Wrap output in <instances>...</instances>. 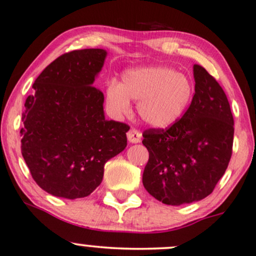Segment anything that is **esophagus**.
Here are the masks:
<instances>
[{"instance_id":"34e87169","label":"esophagus","mask_w":256,"mask_h":256,"mask_svg":"<svg viewBox=\"0 0 256 256\" xmlns=\"http://www.w3.org/2000/svg\"><path fill=\"white\" fill-rule=\"evenodd\" d=\"M128 139L130 143H139L142 140V134L140 131H138L137 128H132L128 132Z\"/></svg>"}]
</instances>
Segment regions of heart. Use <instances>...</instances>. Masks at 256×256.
Returning a JSON list of instances; mask_svg holds the SVG:
<instances>
[{
  "mask_svg": "<svg viewBox=\"0 0 256 256\" xmlns=\"http://www.w3.org/2000/svg\"><path fill=\"white\" fill-rule=\"evenodd\" d=\"M192 96L190 80L162 66L139 67L122 74V82H111L106 102L117 116L128 114L130 100L138 102L142 119L154 128H168L180 117Z\"/></svg>",
  "mask_w": 256,
  "mask_h": 256,
  "instance_id": "heart-1",
  "label": "heart"
}]
</instances>
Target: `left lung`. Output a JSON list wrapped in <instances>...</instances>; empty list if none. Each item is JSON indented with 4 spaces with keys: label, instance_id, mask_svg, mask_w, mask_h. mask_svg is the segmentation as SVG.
<instances>
[{
    "label": "left lung",
    "instance_id": "obj_1",
    "mask_svg": "<svg viewBox=\"0 0 256 256\" xmlns=\"http://www.w3.org/2000/svg\"><path fill=\"white\" fill-rule=\"evenodd\" d=\"M194 78L195 94L182 118L166 128L143 132L148 151L144 188L164 204L209 196L232 154L234 118L224 90L200 64H194Z\"/></svg>",
    "mask_w": 256,
    "mask_h": 256
}]
</instances>
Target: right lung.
Here are the masks:
<instances>
[{"mask_svg":"<svg viewBox=\"0 0 256 256\" xmlns=\"http://www.w3.org/2000/svg\"><path fill=\"white\" fill-rule=\"evenodd\" d=\"M105 58L99 48L62 54L42 70L26 99L22 156L38 186L53 196L90 195L106 162L128 145L130 126L105 119L104 93L93 86Z\"/></svg>","mask_w":256,"mask_h":256,"instance_id":"right-lung-1","label":"right lung"}]
</instances>
